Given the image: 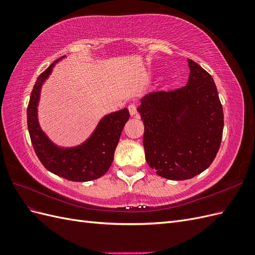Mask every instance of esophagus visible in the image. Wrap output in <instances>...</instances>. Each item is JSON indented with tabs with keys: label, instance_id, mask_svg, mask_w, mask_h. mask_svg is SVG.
<instances>
[{
	"label": "esophagus",
	"instance_id": "1",
	"mask_svg": "<svg viewBox=\"0 0 255 255\" xmlns=\"http://www.w3.org/2000/svg\"><path fill=\"white\" fill-rule=\"evenodd\" d=\"M128 112H129V115L132 116V117H136L137 116V107L135 104H130L128 105Z\"/></svg>",
	"mask_w": 255,
	"mask_h": 255
}]
</instances>
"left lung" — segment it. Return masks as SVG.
Masks as SVG:
<instances>
[{
    "label": "left lung",
    "mask_w": 255,
    "mask_h": 255,
    "mask_svg": "<svg viewBox=\"0 0 255 255\" xmlns=\"http://www.w3.org/2000/svg\"><path fill=\"white\" fill-rule=\"evenodd\" d=\"M186 86L140 100L143 148L148 165L172 181L191 179L211 166L222 139L223 111L210 73L187 59Z\"/></svg>",
    "instance_id": "obj_1"
}]
</instances>
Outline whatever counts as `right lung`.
<instances>
[{"mask_svg": "<svg viewBox=\"0 0 255 255\" xmlns=\"http://www.w3.org/2000/svg\"><path fill=\"white\" fill-rule=\"evenodd\" d=\"M57 59L42 72L35 83L27 107V128L30 140L38 158L45 169L72 182H88L104 175L114 160L123 128L129 118L128 109L105 115L99 121L94 132L81 144L60 146L45 134L38 120L41 88L49 79Z\"/></svg>", "mask_w": 255, "mask_h": 255, "instance_id": "add662e5", "label": "right lung"}]
</instances>
